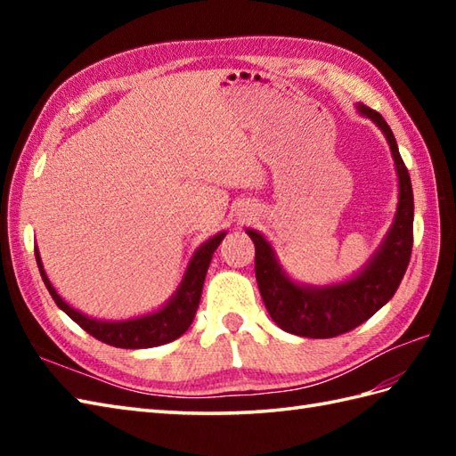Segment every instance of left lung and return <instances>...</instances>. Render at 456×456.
<instances>
[{"mask_svg":"<svg viewBox=\"0 0 456 456\" xmlns=\"http://www.w3.org/2000/svg\"><path fill=\"white\" fill-rule=\"evenodd\" d=\"M356 110L372 119L386 134L400 182L398 211L392 227L361 273L333 286H299L280 266L268 240L258 231L247 229L255 243V273L260 296L274 323L292 335L329 338L353 331L390 302L410 265L413 247V190L410 172L400 157L390 125L382 115L362 103H358Z\"/></svg>","mask_w":456,"mask_h":456,"instance_id":"obj_1","label":"left lung"}]
</instances>
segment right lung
Masks as SVG:
<instances>
[{
	"label": "right lung",
	"instance_id": "right-lung-1",
	"mask_svg": "<svg viewBox=\"0 0 456 456\" xmlns=\"http://www.w3.org/2000/svg\"><path fill=\"white\" fill-rule=\"evenodd\" d=\"M227 233H217L206 240L196 253H193L190 265L186 268V274L182 278V284L178 286L176 294H174L168 304L162 309L149 315L127 319V322H100V319H92L88 315L80 314L78 309L68 305L64 299L56 294L54 286L51 280L46 278V273L41 263V255L35 247V256L38 270H41L43 282L48 292H51L54 304L62 309V312L72 319V322L78 323L84 331H88L92 337L98 338V341L118 346V348H151L159 345H167L174 338H178L188 331L191 325L193 317H196L200 297H201V288L203 280H206L208 268L211 263V256L216 253V248Z\"/></svg>",
	"mask_w": 456,
	"mask_h": 456
}]
</instances>
